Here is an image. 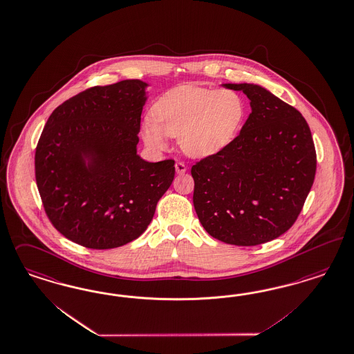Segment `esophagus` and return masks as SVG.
<instances>
[{"mask_svg":"<svg viewBox=\"0 0 354 354\" xmlns=\"http://www.w3.org/2000/svg\"><path fill=\"white\" fill-rule=\"evenodd\" d=\"M174 167H176V171H177L178 174H183L185 171H187V167L183 164V161H177Z\"/></svg>","mask_w":354,"mask_h":354,"instance_id":"obj_1","label":"esophagus"}]
</instances>
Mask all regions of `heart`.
I'll list each match as a JSON object with an SVG mask.
<instances>
[{"label":"heart","instance_id":"obj_1","mask_svg":"<svg viewBox=\"0 0 354 354\" xmlns=\"http://www.w3.org/2000/svg\"><path fill=\"white\" fill-rule=\"evenodd\" d=\"M142 126V138L153 149H164L167 138H178L183 152L206 158L228 145L241 127L245 104L239 93L180 86L165 94Z\"/></svg>","mask_w":354,"mask_h":354}]
</instances>
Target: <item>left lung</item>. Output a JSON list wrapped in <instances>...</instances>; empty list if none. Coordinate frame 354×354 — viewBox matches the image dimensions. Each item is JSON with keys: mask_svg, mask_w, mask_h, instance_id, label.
Wrapping results in <instances>:
<instances>
[{"mask_svg": "<svg viewBox=\"0 0 354 354\" xmlns=\"http://www.w3.org/2000/svg\"><path fill=\"white\" fill-rule=\"evenodd\" d=\"M223 85L247 94L252 113L232 142L192 167L193 203L209 235L260 245L298 219L314 183V140L301 113L265 88Z\"/></svg>", "mask_w": 354, "mask_h": 354, "instance_id": "1", "label": "left lung"}]
</instances>
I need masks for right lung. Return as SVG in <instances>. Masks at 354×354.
I'll return each mask as SVG.
<instances>
[{
  "instance_id": "add662e5",
  "label": "right lung",
  "mask_w": 354,
  "mask_h": 354,
  "mask_svg": "<svg viewBox=\"0 0 354 354\" xmlns=\"http://www.w3.org/2000/svg\"><path fill=\"white\" fill-rule=\"evenodd\" d=\"M145 86L124 80L89 88L57 106L40 135L35 178L43 207L62 235L85 248L138 239L174 178V160L136 155Z\"/></svg>"
}]
</instances>
